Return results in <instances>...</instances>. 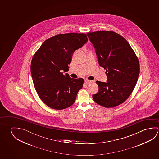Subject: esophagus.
<instances>
[{
  "mask_svg": "<svg viewBox=\"0 0 159 159\" xmlns=\"http://www.w3.org/2000/svg\"><path fill=\"white\" fill-rule=\"evenodd\" d=\"M85 82L87 84H89L93 82V81L89 80L88 79H85Z\"/></svg>",
  "mask_w": 159,
  "mask_h": 159,
  "instance_id": "esophagus-1",
  "label": "esophagus"
}]
</instances>
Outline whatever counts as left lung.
I'll return each mask as SVG.
<instances>
[{
	"label": "left lung",
	"mask_w": 159,
	"mask_h": 159,
	"mask_svg": "<svg viewBox=\"0 0 159 159\" xmlns=\"http://www.w3.org/2000/svg\"><path fill=\"white\" fill-rule=\"evenodd\" d=\"M94 45L99 65L106 70L107 83L96 81L98 93L94 102L107 108L123 103L130 96L138 81L140 64L127 40L112 31L88 33Z\"/></svg>",
	"instance_id": "1"
}]
</instances>
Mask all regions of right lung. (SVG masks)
I'll return each mask as SVG.
<instances>
[{"label":"right lung","instance_id":"add662e5","mask_svg":"<svg viewBox=\"0 0 159 159\" xmlns=\"http://www.w3.org/2000/svg\"><path fill=\"white\" fill-rule=\"evenodd\" d=\"M88 40L84 33L58 34L46 40L34 54L31 76L37 94L48 107L63 110L74 103L84 79L61 72L69 70L73 53Z\"/></svg>","mask_w":159,"mask_h":159}]
</instances>
